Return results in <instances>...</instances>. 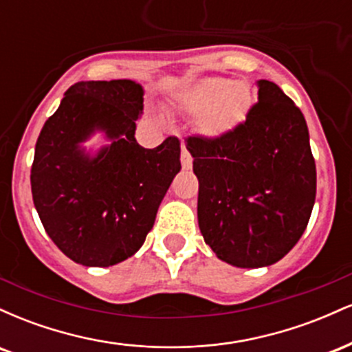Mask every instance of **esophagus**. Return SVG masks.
Masks as SVG:
<instances>
[{"mask_svg":"<svg viewBox=\"0 0 352 352\" xmlns=\"http://www.w3.org/2000/svg\"><path fill=\"white\" fill-rule=\"evenodd\" d=\"M180 160H182V167H184L185 170H188V168L192 167V162H193V159H192V155H190V153H188L187 148H185V145H184V144H182V153H180Z\"/></svg>","mask_w":352,"mask_h":352,"instance_id":"1","label":"esophagus"}]
</instances>
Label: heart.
Segmentation results:
<instances>
[{"label": "heart", "instance_id": "heart-1", "mask_svg": "<svg viewBox=\"0 0 352 352\" xmlns=\"http://www.w3.org/2000/svg\"><path fill=\"white\" fill-rule=\"evenodd\" d=\"M180 106L188 116L199 117L197 127L201 135L220 139L243 124L253 96L246 80L207 78L182 94Z\"/></svg>", "mask_w": 352, "mask_h": 352}]
</instances>
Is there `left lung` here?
<instances>
[{"label": "left lung", "mask_w": 352, "mask_h": 352, "mask_svg": "<svg viewBox=\"0 0 352 352\" xmlns=\"http://www.w3.org/2000/svg\"><path fill=\"white\" fill-rule=\"evenodd\" d=\"M199 179V227L221 261L261 268L298 243L316 199V164L302 112L272 80L220 139H187Z\"/></svg>", "instance_id": "left-lung-1"}]
</instances>
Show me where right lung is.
I'll return each mask as SVG.
<instances>
[{
    "label": "right lung",
    "mask_w": 352,
    "mask_h": 352,
    "mask_svg": "<svg viewBox=\"0 0 352 352\" xmlns=\"http://www.w3.org/2000/svg\"><path fill=\"white\" fill-rule=\"evenodd\" d=\"M142 109L144 89L134 80H80L38 137L34 207L54 245L76 263L104 268L132 256L180 172L177 137L155 148L137 144ZM96 131L111 144L92 156L80 144Z\"/></svg>",
    "instance_id": "add662e5"
}]
</instances>
